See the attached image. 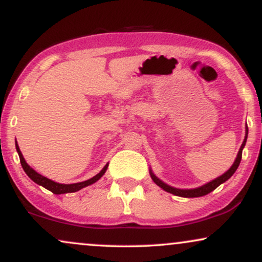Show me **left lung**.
I'll list each match as a JSON object with an SVG mask.
<instances>
[{
    "label": "left lung",
    "instance_id": "left-lung-1",
    "mask_svg": "<svg viewBox=\"0 0 262 262\" xmlns=\"http://www.w3.org/2000/svg\"><path fill=\"white\" fill-rule=\"evenodd\" d=\"M247 134H248V128H247ZM247 134H246L245 141H243L242 146H241V148H239V151H238V155H237V158L235 160V163H233V165L230 167V169L224 173V175H222L221 177H218V179H215L214 181H212V182H210V183L205 184V186H202L200 188H195V189H176V188H172V187L167 186V184H165V183H163L162 181L157 179V177L151 172L152 180L155 181L156 184H158L160 188H163L164 190L167 191V193H171L173 195H177V196H183V198L204 196V195H206L208 193H211L212 190H214L215 188L221 186L222 183H224L225 181H228L230 177H231L233 173H235V171L237 170V167H238L239 163H241V159H242V149H243V147H245V145H246Z\"/></svg>",
    "mask_w": 262,
    "mask_h": 262
}]
</instances>
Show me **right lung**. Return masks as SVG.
I'll return each mask as SVG.
<instances>
[{"label": "right lung", "mask_w": 262, "mask_h": 262, "mask_svg": "<svg viewBox=\"0 0 262 262\" xmlns=\"http://www.w3.org/2000/svg\"><path fill=\"white\" fill-rule=\"evenodd\" d=\"M15 147H16V151H17V155L20 157V163H21V166L24 169V171L27 173V176L30 177L31 180L33 181V182H36L37 184H39V186L47 188L48 190L52 191L54 194H66V193H74V191H78L80 189H82V188H85L87 186H90V184L95 183L98 181L100 177L104 175V172L106 171L107 169V164L105 166H104V169L100 171L98 175H96L95 177H92V179L87 180V181H83V182H80V183H73V184H61V183H56L54 181L47 179V177L39 175V173L34 171V170L31 167L29 164L25 162V159H24V157L21 155V151H20L19 146L17 144H15Z\"/></svg>", "instance_id": "add662e5"}]
</instances>
